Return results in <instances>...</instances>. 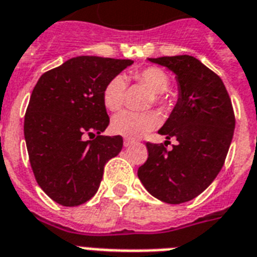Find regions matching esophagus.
<instances>
[{
	"label": "esophagus",
	"mask_w": 257,
	"mask_h": 257,
	"mask_svg": "<svg viewBox=\"0 0 257 257\" xmlns=\"http://www.w3.org/2000/svg\"><path fill=\"white\" fill-rule=\"evenodd\" d=\"M133 144L132 140H129V139H125L124 140V147H131Z\"/></svg>",
	"instance_id": "1"
}]
</instances>
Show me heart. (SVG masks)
I'll use <instances>...</instances> for the list:
<instances>
[{"label":"heart","mask_w":257,"mask_h":257,"mask_svg":"<svg viewBox=\"0 0 257 257\" xmlns=\"http://www.w3.org/2000/svg\"><path fill=\"white\" fill-rule=\"evenodd\" d=\"M131 78L133 81L147 86L154 93L151 98V103L155 102L162 109H168L171 106V99L166 94L170 86V76L164 70L159 67H147L133 71ZM125 94H126V82L124 76L117 75L111 78L103 89V105L107 110H120L125 102ZM159 122V115L154 111L136 113V111L125 110L113 117L111 131L115 135H120L126 139H139L143 135L154 131Z\"/></svg>","instance_id":"b5f03b06"}]
</instances>
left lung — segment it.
<instances>
[{
	"mask_svg": "<svg viewBox=\"0 0 257 257\" xmlns=\"http://www.w3.org/2000/svg\"><path fill=\"white\" fill-rule=\"evenodd\" d=\"M176 74L179 98L159 131L177 139L164 144L147 143L148 159L137 175L148 193L166 203H183L209 187L224 166L234 132L232 101L221 78L189 55L150 58Z\"/></svg>",
	"mask_w": 257,
	"mask_h": 257,
	"instance_id": "1",
	"label": "left lung"
}]
</instances>
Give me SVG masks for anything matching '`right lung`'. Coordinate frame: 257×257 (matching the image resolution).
<instances>
[{
    "mask_svg": "<svg viewBox=\"0 0 257 257\" xmlns=\"http://www.w3.org/2000/svg\"><path fill=\"white\" fill-rule=\"evenodd\" d=\"M131 59L76 56L44 72L24 118L29 163L37 185L62 206H78L97 193L105 164L120 154L121 136L109 125L102 93Z\"/></svg>",
    "mask_w": 257,
    "mask_h": 257,
    "instance_id": "add662e5",
    "label": "right lung"
}]
</instances>
